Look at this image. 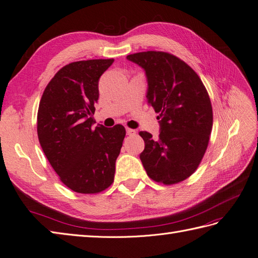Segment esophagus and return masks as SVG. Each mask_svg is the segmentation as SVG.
<instances>
[{
  "mask_svg": "<svg viewBox=\"0 0 258 258\" xmlns=\"http://www.w3.org/2000/svg\"><path fill=\"white\" fill-rule=\"evenodd\" d=\"M126 131H127V135H128V136H130V137L135 136V135L137 134V131H136L135 129H131V128H127V129H126Z\"/></svg>",
  "mask_w": 258,
  "mask_h": 258,
  "instance_id": "obj_1",
  "label": "esophagus"
}]
</instances>
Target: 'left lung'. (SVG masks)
<instances>
[{"mask_svg":"<svg viewBox=\"0 0 258 258\" xmlns=\"http://www.w3.org/2000/svg\"><path fill=\"white\" fill-rule=\"evenodd\" d=\"M144 69L147 103L159 113L158 140L146 131L140 154L147 175L172 185L197 170L207 151L213 124L209 93L197 73L183 60L165 51H143L127 56Z\"/></svg>","mask_w":258,"mask_h":258,"instance_id":"1","label":"left lung"}]
</instances>
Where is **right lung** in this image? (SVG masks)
<instances>
[{
	"label": "right lung",
	"instance_id": "1",
	"mask_svg": "<svg viewBox=\"0 0 258 258\" xmlns=\"http://www.w3.org/2000/svg\"><path fill=\"white\" fill-rule=\"evenodd\" d=\"M114 59L72 62L46 86L37 112V136L61 182L80 194H97L114 181L126 130L92 124L99 80Z\"/></svg>",
	"mask_w": 258,
	"mask_h": 258
}]
</instances>
